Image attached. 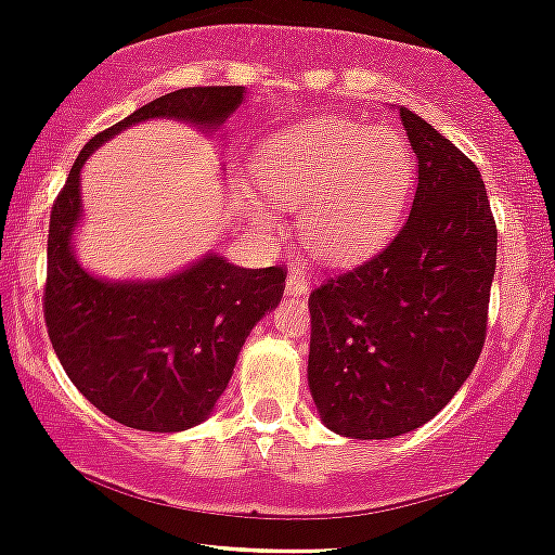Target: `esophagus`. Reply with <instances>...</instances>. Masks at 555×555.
Segmentation results:
<instances>
[{
  "label": "esophagus",
  "mask_w": 555,
  "mask_h": 555,
  "mask_svg": "<svg viewBox=\"0 0 555 555\" xmlns=\"http://www.w3.org/2000/svg\"><path fill=\"white\" fill-rule=\"evenodd\" d=\"M307 291H309V283L307 278H304V272L291 270L288 280H285V294L298 298V296H307Z\"/></svg>",
  "instance_id": "1"
}]
</instances>
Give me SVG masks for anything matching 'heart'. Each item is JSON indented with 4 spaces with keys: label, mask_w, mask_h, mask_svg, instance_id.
<instances>
[{
    "label": "heart",
    "mask_w": 555,
    "mask_h": 555,
    "mask_svg": "<svg viewBox=\"0 0 555 555\" xmlns=\"http://www.w3.org/2000/svg\"><path fill=\"white\" fill-rule=\"evenodd\" d=\"M257 178L264 198L241 191V207L261 233L275 207L298 209V238L317 259L346 264L388 238L412 196L414 154L390 128L320 117L267 143Z\"/></svg>",
    "instance_id": "1"
}]
</instances>
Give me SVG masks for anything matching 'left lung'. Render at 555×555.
Returning a JSON list of instances; mask_svg holds the SVG:
<instances>
[{
	"label": "left lung",
	"instance_id": "obj_1",
	"mask_svg": "<svg viewBox=\"0 0 555 555\" xmlns=\"http://www.w3.org/2000/svg\"><path fill=\"white\" fill-rule=\"evenodd\" d=\"M412 211L377 257L309 296V390L322 425L388 440L427 425L475 370L498 230L475 162L401 107Z\"/></svg>",
	"mask_w": 555,
	"mask_h": 555
}]
</instances>
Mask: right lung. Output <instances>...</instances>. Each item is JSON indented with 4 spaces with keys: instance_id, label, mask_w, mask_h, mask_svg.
I'll return each instance as SVG.
<instances>
[{
    "instance_id": "1",
    "label": "right lung",
    "mask_w": 555,
    "mask_h": 555,
    "mask_svg": "<svg viewBox=\"0 0 555 555\" xmlns=\"http://www.w3.org/2000/svg\"><path fill=\"white\" fill-rule=\"evenodd\" d=\"M244 102V86H207L143 104L86 143L52 207L49 340L80 393L126 427L180 433L202 425L225 393L248 333L283 298L285 275L280 267H235L217 251L162 278L96 275L76 254L80 170L102 143L139 122L176 120L217 135Z\"/></svg>"
}]
</instances>
